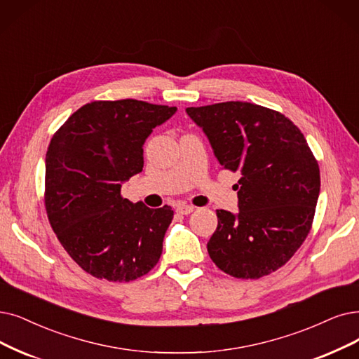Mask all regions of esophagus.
<instances>
[{
    "label": "esophagus",
    "instance_id": "34e87169",
    "mask_svg": "<svg viewBox=\"0 0 359 359\" xmlns=\"http://www.w3.org/2000/svg\"><path fill=\"white\" fill-rule=\"evenodd\" d=\"M193 210H194V208L190 206V205H182L181 203V205L177 206V212L181 213V215H190Z\"/></svg>",
    "mask_w": 359,
    "mask_h": 359
}]
</instances>
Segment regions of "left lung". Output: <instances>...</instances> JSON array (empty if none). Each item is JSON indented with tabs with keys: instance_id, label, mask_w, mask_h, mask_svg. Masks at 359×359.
Instances as JSON below:
<instances>
[{
	"instance_id": "left-lung-1",
	"label": "left lung",
	"mask_w": 359,
	"mask_h": 359,
	"mask_svg": "<svg viewBox=\"0 0 359 359\" xmlns=\"http://www.w3.org/2000/svg\"><path fill=\"white\" fill-rule=\"evenodd\" d=\"M224 169L238 172V213L217 210L208 243L225 274L255 280L281 268L305 241L320 194V168L284 114L246 102L187 107Z\"/></svg>"
}]
</instances>
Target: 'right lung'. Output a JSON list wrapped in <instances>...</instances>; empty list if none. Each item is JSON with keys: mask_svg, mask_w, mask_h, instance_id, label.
Instances as JSON below:
<instances>
[{"mask_svg": "<svg viewBox=\"0 0 359 359\" xmlns=\"http://www.w3.org/2000/svg\"><path fill=\"white\" fill-rule=\"evenodd\" d=\"M177 107L140 100L91 102L53 135L46 156V210L65 250L83 271L109 281H133L159 262L174 218L121 194L142 170V144Z\"/></svg>", "mask_w": 359, "mask_h": 359, "instance_id": "right-lung-1", "label": "right lung"}]
</instances>
